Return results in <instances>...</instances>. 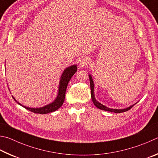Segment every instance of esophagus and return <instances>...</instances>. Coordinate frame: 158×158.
<instances>
[{
    "label": "esophagus",
    "mask_w": 158,
    "mask_h": 158,
    "mask_svg": "<svg viewBox=\"0 0 158 158\" xmlns=\"http://www.w3.org/2000/svg\"><path fill=\"white\" fill-rule=\"evenodd\" d=\"M89 57H82L79 62V66L81 68H85L89 64Z\"/></svg>",
    "instance_id": "esophagus-1"
}]
</instances>
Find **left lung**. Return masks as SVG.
Segmentation results:
<instances>
[{"instance_id":"obj_1","label":"left lung","mask_w":158,"mask_h":158,"mask_svg":"<svg viewBox=\"0 0 158 158\" xmlns=\"http://www.w3.org/2000/svg\"><path fill=\"white\" fill-rule=\"evenodd\" d=\"M89 81H90V87H91V96H92V101L94 104V106L98 107V109H101L102 110H105V111H108V112H114V113H121V112H126L129 110L130 109H131L132 107L134 106V105H132V106H130L128 107H127V108L125 109H111V108H109V107H107L106 106H103V104H101L98 102L96 100L95 98V96H94V81H93V79L92 76H91V75H89Z\"/></svg>"}]
</instances>
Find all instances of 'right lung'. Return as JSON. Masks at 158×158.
Returning a JSON list of instances; mask_svg holds the SVG:
<instances>
[{"instance_id": "1", "label": "right lung", "mask_w": 158, "mask_h": 158, "mask_svg": "<svg viewBox=\"0 0 158 158\" xmlns=\"http://www.w3.org/2000/svg\"><path fill=\"white\" fill-rule=\"evenodd\" d=\"M77 66L76 65H72L71 66H69L66 68L64 71H63L62 76H61L60 81L59 83V89H58V94L56 98L52 103L47 105L46 106H44L42 107H39V108H31V107H27L26 106H22L21 104L18 103L17 101L15 100V101L18 103V104L20 105L22 107H25V108L29 110L30 112H32L34 113H37V114H48V113L55 112V110L59 109L60 107L62 106V104L64 101L65 98V94H66V89L67 87V85L69 81H70L72 76H73L75 73L77 71Z\"/></svg>"}]
</instances>
